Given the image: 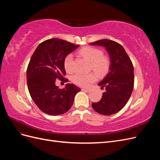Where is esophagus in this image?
Wrapping results in <instances>:
<instances>
[{
  "mask_svg": "<svg viewBox=\"0 0 160 160\" xmlns=\"http://www.w3.org/2000/svg\"><path fill=\"white\" fill-rule=\"evenodd\" d=\"M82 90H83V91H88V92L91 91V89H85V88H83V89H82Z\"/></svg>",
  "mask_w": 160,
  "mask_h": 160,
  "instance_id": "1",
  "label": "esophagus"
}]
</instances>
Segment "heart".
Here are the masks:
<instances>
[{
  "label": "heart",
  "mask_w": 160,
  "mask_h": 160,
  "mask_svg": "<svg viewBox=\"0 0 160 160\" xmlns=\"http://www.w3.org/2000/svg\"><path fill=\"white\" fill-rule=\"evenodd\" d=\"M79 53L86 59L91 62V69L94 72L89 73H77L72 78V81L76 85L88 88L94 83L99 77H103L108 74L111 67V59L109 57L103 55V52L98 48L85 47L79 51ZM64 67L67 72H71L72 67V55H67L64 60Z\"/></svg>",
  "instance_id": "heart-1"
}]
</instances>
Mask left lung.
Listing matches in <instances>:
<instances>
[{
    "label": "left lung",
    "instance_id": "obj_1",
    "mask_svg": "<svg viewBox=\"0 0 160 160\" xmlns=\"http://www.w3.org/2000/svg\"><path fill=\"white\" fill-rule=\"evenodd\" d=\"M90 44L105 47L111 59L109 73L98 84L106 91L99 102L92 103V108L105 115L116 113L126 105L133 89L132 62L123 46L117 42L102 39Z\"/></svg>",
    "mask_w": 160,
    "mask_h": 160
}]
</instances>
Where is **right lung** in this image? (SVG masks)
<instances>
[{
    "label": "right lung",
    "mask_w": 160,
    "mask_h": 160,
    "mask_svg": "<svg viewBox=\"0 0 160 160\" xmlns=\"http://www.w3.org/2000/svg\"><path fill=\"white\" fill-rule=\"evenodd\" d=\"M79 45L70 42L51 38L41 42L31 58L27 69L28 89L32 99L43 113L61 115L68 111L75 96L81 89L72 83L59 89L56 79L67 82L64 60Z\"/></svg>",
    "instance_id": "1"
}]
</instances>
